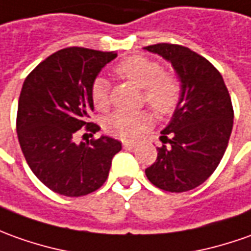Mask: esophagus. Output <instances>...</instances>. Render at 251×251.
<instances>
[{"label":"esophagus","instance_id":"1","mask_svg":"<svg viewBox=\"0 0 251 251\" xmlns=\"http://www.w3.org/2000/svg\"><path fill=\"white\" fill-rule=\"evenodd\" d=\"M124 148H125L126 151H133V150H136V144H132V143H127V141H125L124 144Z\"/></svg>","mask_w":251,"mask_h":251}]
</instances>
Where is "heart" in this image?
<instances>
[{
    "mask_svg": "<svg viewBox=\"0 0 251 251\" xmlns=\"http://www.w3.org/2000/svg\"><path fill=\"white\" fill-rule=\"evenodd\" d=\"M119 76L141 88V101L150 105L158 115L168 117L177 110L183 96V86L178 76L163 71L158 61L144 56H130L114 67ZM90 99L97 110L110 105V83L103 76H96L89 88ZM152 122L146 110L136 112L115 111L104 119V130L122 140H136Z\"/></svg>",
    "mask_w": 251,
    "mask_h": 251,
    "instance_id": "1",
    "label": "heart"
}]
</instances>
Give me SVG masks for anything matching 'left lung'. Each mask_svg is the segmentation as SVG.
I'll return each mask as SVG.
<instances>
[{"mask_svg": "<svg viewBox=\"0 0 251 251\" xmlns=\"http://www.w3.org/2000/svg\"><path fill=\"white\" fill-rule=\"evenodd\" d=\"M146 49L170 61L183 86L181 101L162 130L163 144L146 176L163 191L194 190L213 175L226 152L233 125L231 97L219 70L197 52L176 44Z\"/></svg>", "mask_w": 251, "mask_h": 251, "instance_id": "1", "label": "left lung"}]
</instances>
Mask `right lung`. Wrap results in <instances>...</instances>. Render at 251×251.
Instances as JSON below:
<instances>
[{"instance_id": "1", "label": "right lung", "mask_w": 251, "mask_h": 251, "mask_svg": "<svg viewBox=\"0 0 251 251\" xmlns=\"http://www.w3.org/2000/svg\"><path fill=\"white\" fill-rule=\"evenodd\" d=\"M117 56L64 48L41 61L25 79L16 117L19 143L32 173L53 192L76 198L99 190L122 148L108 136L76 143L79 133L93 136L100 129L89 122L90 83Z\"/></svg>"}]
</instances>
